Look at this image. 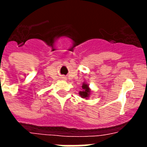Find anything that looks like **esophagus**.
Returning <instances> with one entry per match:
<instances>
[{"label":"esophagus","instance_id":"obj_1","mask_svg":"<svg viewBox=\"0 0 147 147\" xmlns=\"http://www.w3.org/2000/svg\"><path fill=\"white\" fill-rule=\"evenodd\" d=\"M61 79H65V77L62 76V77H61Z\"/></svg>","mask_w":147,"mask_h":147}]
</instances>
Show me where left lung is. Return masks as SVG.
Returning <instances> with one entry per match:
<instances>
[{
  "instance_id": "8db88e82",
  "label": "left lung",
  "mask_w": 147,
  "mask_h": 147,
  "mask_svg": "<svg viewBox=\"0 0 147 147\" xmlns=\"http://www.w3.org/2000/svg\"><path fill=\"white\" fill-rule=\"evenodd\" d=\"M91 93H92V90L90 88V85L88 84L87 82H83L82 86V90L79 91V95L83 99H86V100H88L90 98V95H91Z\"/></svg>"
}]
</instances>
